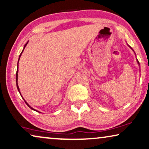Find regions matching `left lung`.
Segmentation results:
<instances>
[{
    "mask_svg": "<svg viewBox=\"0 0 149 149\" xmlns=\"http://www.w3.org/2000/svg\"><path fill=\"white\" fill-rule=\"evenodd\" d=\"M138 63H139V61H138Z\"/></svg>",
    "mask_w": 149,
    "mask_h": 149,
    "instance_id": "obj_1",
    "label": "left lung"
}]
</instances>
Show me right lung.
<instances>
[{
  "mask_svg": "<svg viewBox=\"0 0 149 149\" xmlns=\"http://www.w3.org/2000/svg\"><path fill=\"white\" fill-rule=\"evenodd\" d=\"M27 43H26V44H25V46H24V49H25V47H26V45H27ZM24 49H23V50H24ZM23 52H22V53H23ZM22 53H21V54H20V55H19V59H20V57H21V54H22ZM18 63H19V61H18ZM17 73H18V68H17V73H16V82H17V89H18V90H19V86H18V84H17V80H18V74H17ZM25 103H26V105H27L28 106H29V107L30 108H31V109H32V110H35V109H33V108H31V106H29V104H27V103H26V102H25ZM35 111H37V110H35Z\"/></svg>",
  "mask_w": 149,
  "mask_h": 149,
  "instance_id": "add662e5",
  "label": "right lung"
}]
</instances>
